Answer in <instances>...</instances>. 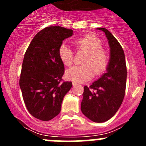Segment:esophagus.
<instances>
[{"mask_svg":"<svg viewBox=\"0 0 146 146\" xmlns=\"http://www.w3.org/2000/svg\"><path fill=\"white\" fill-rule=\"evenodd\" d=\"M78 85V83H76V82H73V86H76V85Z\"/></svg>","mask_w":146,"mask_h":146,"instance_id":"esophagus-1","label":"esophagus"}]
</instances>
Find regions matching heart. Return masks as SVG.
Instances as JSON below:
<instances>
[{"instance_id": "heart-1", "label": "heart", "mask_w": 146, "mask_h": 146, "mask_svg": "<svg viewBox=\"0 0 146 146\" xmlns=\"http://www.w3.org/2000/svg\"><path fill=\"white\" fill-rule=\"evenodd\" d=\"M78 52L84 51L86 55L82 61V65L73 66L66 72V77L75 82H82L91 80L94 73L100 76L107 70L110 64V54L102 48L101 39L92 34L79 36L73 40ZM58 56L66 66H70L74 61L75 53L66 44L58 48Z\"/></svg>"}]
</instances>
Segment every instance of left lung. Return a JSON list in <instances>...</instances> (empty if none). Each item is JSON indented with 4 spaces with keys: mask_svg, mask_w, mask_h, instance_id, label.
<instances>
[{
    "mask_svg": "<svg viewBox=\"0 0 146 146\" xmlns=\"http://www.w3.org/2000/svg\"><path fill=\"white\" fill-rule=\"evenodd\" d=\"M105 33L110 46V60L107 72L90 87H84L81 102L82 114L97 123L107 121L118 111L125 95L126 66L121 46L105 28H98Z\"/></svg>",
    "mask_w": 146,
    "mask_h": 146,
    "instance_id": "8db88e82",
    "label": "left lung"
}]
</instances>
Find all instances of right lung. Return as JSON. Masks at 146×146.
Masks as SVG:
<instances>
[{
    "label": "right lung",
    "instance_id": "right-lung-1",
    "mask_svg": "<svg viewBox=\"0 0 146 146\" xmlns=\"http://www.w3.org/2000/svg\"><path fill=\"white\" fill-rule=\"evenodd\" d=\"M72 35V29L45 27L35 35L25 54L20 87L27 110L35 118L49 121L58 115L64 97L71 88L72 82L62 79L64 65L58 48Z\"/></svg>",
    "mask_w": 146,
    "mask_h": 146
}]
</instances>
